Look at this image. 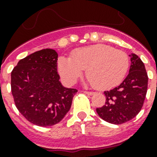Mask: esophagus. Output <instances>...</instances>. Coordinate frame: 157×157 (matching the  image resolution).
<instances>
[{
  "mask_svg": "<svg viewBox=\"0 0 157 157\" xmlns=\"http://www.w3.org/2000/svg\"><path fill=\"white\" fill-rule=\"evenodd\" d=\"M84 93L87 94L89 95H92V94H94V92H91V91H84Z\"/></svg>",
  "mask_w": 157,
  "mask_h": 157,
  "instance_id": "34e87169",
  "label": "esophagus"
}]
</instances>
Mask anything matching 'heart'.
<instances>
[{
    "label": "heart",
    "instance_id": "b5f03b06",
    "mask_svg": "<svg viewBox=\"0 0 157 157\" xmlns=\"http://www.w3.org/2000/svg\"><path fill=\"white\" fill-rule=\"evenodd\" d=\"M129 63V57L121 50L94 45L75 50L71 59L61 57L58 70L64 82L72 85L86 69L89 83L99 90H108L121 82Z\"/></svg>",
    "mask_w": 157,
    "mask_h": 157
}]
</instances>
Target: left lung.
Masks as SVG:
<instances>
[{
	"instance_id": "1",
	"label": "left lung",
	"mask_w": 157,
	"mask_h": 157,
	"mask_svg": "<svg viewBox=\"0 0 157 157\" xmlns=\"http://www.w3.org/2000/svg\"><path fill=\"white\" fill-rule=\"evenodd\" d=\"M129 56L131 64L126 78L119 86L105 91V104L96 108L102 119L114 124H123L136 117L142 109L147 90L148 77L144 63L135 54Z\"/></svg>"
}]
</instances>
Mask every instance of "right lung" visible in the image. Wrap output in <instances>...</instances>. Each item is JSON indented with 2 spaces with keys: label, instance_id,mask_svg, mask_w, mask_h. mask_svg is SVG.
<instances>
[{
  "label": "right lung",
  "instance_id": "add662e5",
  "mask_svg": "<svg viewBox=\"0 0 157 157\" xmlns=\"http://www.w3.org/2000/svg\"><path fill=\"white\" fill-rule=\"evenodd\" d=\"M55 50L44 49L19 60L11 72V92L16 107L36 125L51 126L61 121L77 92L62 85Z\"/></svg>",
  "mask_w": 157,
  "mask_h": 157
}]
</instances>
